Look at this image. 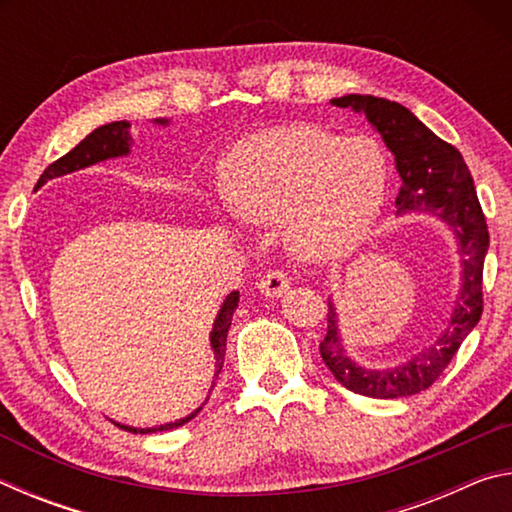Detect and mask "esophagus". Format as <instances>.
<instances>
[{"instance_id":"1","label":"esophagus","mask_w":512,"mask_h":512,"mask_svg":"<svg viewBox=\"0 0 512 512\" xmlns=\"http://www.w3.org/2000/svg\"><path fill=\"white\" fill-rule=\"evenodd\" d=\"M291 287V280L287 273L282 271H268L262 280H259V291L268 298H280L282 293H287Z\"/></svg>"}]
</instances>
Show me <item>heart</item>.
<instances>
[{
    "instance_id": "obj_1",
    "label": "heart",
    "mask_w": 512,
    "mask_h": 512,
    "mask_svg": "<svg viewBox=\"0 0 512 512\" xmlns=\"http://www.w3.org/2000/svg\"><path fill=\"white\" fill-rule=\"evenodd\" d=\"M386 187L388 160L375 140H341L309 124L248 135L221 164L228 210L250 225L282 223L287 248L311 262L354 244Z\"/></svg>"
}]
</instances>
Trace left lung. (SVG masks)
<instances>
[{
	"label": "left lung",
	"instance_id": "obj_1",
	"mask_svg": "<svg viewBox=\"0 0 512 512\" xmlns=\"http://www.w3.org/2000/svg\"><path fill=\"white\" fill-rule=\"evenodd\" d=\"M332 106L363 112L388 151L395 155V167L402 178L400 194L395 198L397 214H436L454 230L458 241L463 273L454 314L436 341L411 354L400 366L375 370L352 361L343 348L336 307L332 302L327 305V334L320 341V357L336 381L352 393L379 400L415 395L427 391L443 375L483 314V259L490 246L488 225L461 151L433 135L409 108L370 94L332 99Z\"/></svg>",
	"mask_w": 512,
	"mask_h": 512
}]
</instances>
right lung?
<instances>
[{"label":"right lung","mask_w":512,"mask_h":512,"mask_svg":"<svg viewBox=\"0 0 512 512\" xmlns=\"http://www.w3.org/2000/svg\"><path fill=\"white\" fill-rule=\"evenodd\" d=\"M155 121H158V124H169L167 119H155ZM128 128H131V124H128V121H112V124L99 126L97 131H92L88 137H85L83 142L76 144L72 151L65 153L63 158H58L54 164H49V167L45 169V173H42V176H40L36 187H42L51 178H58V176H65V173H72V171H79V169H85V167H92V164L103 162V160H108V158H121V155H128V151H131V133H128ZM237 305H239V291H232L230 296L223 300V305L219 309V314H216L214 327H212V332H210V345H212L214 359H216V363H214V379H212L210 393H212L216 379H219V372L223 368L225 339H228V329H230L232 314H235ZM207 400H210V395L205 397L203 404H207ZM203 404L198 406L196 411L189 413L187 418L176 420V422L160 424V427L135 429V427H126V424H119V422H115V424H117L119 429H126V431H131V433L171 431V429L183 427V424L189 422V420H194L196 415H198V411L203 409Z\"/></svg>","instance_id":"1"}]
</instances>
